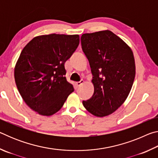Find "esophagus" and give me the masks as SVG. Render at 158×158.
I'll use <instances>...</instances> for the list:
<instances>
[{
	"label": "esophagus",
	"instance_id": "obj_1",
	"mask_svg": "<svg viewBox=\"0 0 158 158\" xmlns=\"http://www.w3.org/2000/svg\"><path fill=\"white\" fill-rule=\"evenodd\" d=\"M84 80H83V79H81V81L76 82V83H75V85L77 86V88H78V87H79L80 85H81L82 84H84Z\"/></svg>",
	"mask_w": 158,
	"mask_h": 158
}]
</instances>
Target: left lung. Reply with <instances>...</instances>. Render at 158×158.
<instances>
[{"instance_id":"obj_1","label":"left lung","mask_w":158,"mask_h":158,"mask_svg":"<svg viewBox=\"0 0 158 158\" xmlns=\"http://www.w3.org/2000/svg\"><path fill=\"white\" fill-rule=\"evenodd\" d=\"M82 50L89 61L94 93L83 105L98 117L111 114L127 98L135 77L132 51L110 31L83 34Z\"/></svg>"}]
</instances>
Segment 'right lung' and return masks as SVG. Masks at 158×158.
<instances>
[{
	"label": "right lung",
	"mask_w": 158,
	"mask_h": 158,
	"mask_svg": "<svg viewBox=\"0 0 158 158\" xmlns=\"http://www.w3.org/2000/svg\"><path fill=\"white\" fill-rule=\"evenodd\" d=\"M79 44V35L50 34L34 37L23 48L16 63L15 79L29 107L52 116L74 91L67 81L65 63Z\"/></svg>",
	"instance_id": "add662e5"
}]
</instances>
